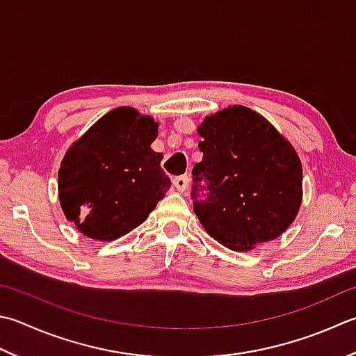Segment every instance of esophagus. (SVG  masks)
<instances>
[{
    "label": "esophagus",
    "mask_w": 356,
    "mask_h": 356,
    "mask_svg": "<svg viewBox=\"0 0 356 356\" xmlns=\"http://www.w3.org/2000/svg\"><path fill=\"white\" fill-rule=\"evenodd\" d=\"M172 185L176 186V190L177 191H185L186 188H188V185H190V177L188 176H177V177H174L172 179Z\"/></svg>",
    "instance_id": "34e87169"
}]
</instances>
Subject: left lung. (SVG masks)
Returning <instances> with one entry per match:
<instances>
[{
  "label": "left lung",
  "instance_id": "obj_1",
  "mask_svg": "<svg viewBox=\"0 0 356 356\" xmlns=\"http://www.w3.org/2000/svg\"><path fill=\"white\" fill-rule=\"evenodd\" d=\"M197 134L204 157L193 168L191 196L205 232L234 252L281 236L302 202V165L293 145L242 104L207 115ZM199 189L207 190L204 201L197 200Z\"/></svg>",
  "mask_w": 356,
  "mask_h": 356
}]
</instances>
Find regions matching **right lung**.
<instances>
[{"label": "right lung", "instance_id": "obj_1", "mask_svg": "<svg viewBox=\"0 0 356 356\" xmlns=\"http://www.w3.org/2000/svg\"><path fill=\"white\" fill-rule=\"evenodd\" d=\"M159 123L131 106L99 118L69 146L58 170V199L66 219L94 241L122 238L146 220L170 190L151 148Z\"/></svg>", "mask_w": 356, "mask_h": 356}]
</instances>
